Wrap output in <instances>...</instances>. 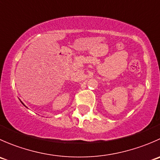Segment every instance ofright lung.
Instances as JSON below:
<instances>
[{
  "mask_svg": "<svg viewBox=\"0 0 160 160\" xmlns=\"http://www.w3.org/2000/svg\"><path fill=\"white\" fill-rule=\"evenodd\" d=\"M21 102H22V101H21ZM22 104H23V105H24V106H25V104H23V103H22Z\"/></svg>",
  "mask_w": 160,
  "mask_h": 160,
  "instance_id": "obj_1",
  "label": "right lung"
}]
</instances>
